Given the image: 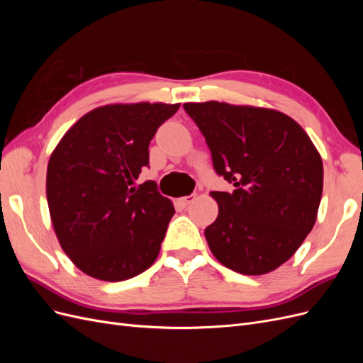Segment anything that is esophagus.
I'll return each mask as SVG.
<instances>
[{"label":"esophagus","instance_id":"34e87169","mask_svg":"<svg viewBox=\"0 0 363 363\" xmlns=\"http://www.w3.org/2000/svg\"><path fill=\"white\" fill-rule=\"evenodd\" d=\"M195 200V195H188V196H182V199H179V204L182 207H188L192 201Z\"/></svg>","mask_w":363,"mask_h":363}]
</instances>
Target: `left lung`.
<instances>
[{"label":"left lung","mask_w":363,"mask_h":363,"mask_svg":"<svg viewBox=\"0 0 363 363\" xmlns=\"http://www.w3.org/2000/svg\"><path fill=\"white\" fill-rule=\"evenodd\" d=\"M212 152L213 168L235 191L212 192L215 223L204 230L228 269L262 276L300 248L315 225L323 160L303 127L274 108L219 101L184 103Z\"/></svg>","instance_id":"1"}]
</instances>
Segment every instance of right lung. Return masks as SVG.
<instances>
[{"label":"right lung","mask_w":363,"mask_h":363,"mask_svg":"<svg viewBox=\"0 0 363 363\" xmlns=\"http://www.w3.org/2000/svg\"><path fill=\"white\" fill-rule=\"evenodd\" d=\"M180 104H107L83 115L51 152L47 200L62 250L87 276L123 281L148 269L175 213L155 182L136 186L148 145Z\"/></svg>","instance_id":"right-lung-1"}]
</instances>
